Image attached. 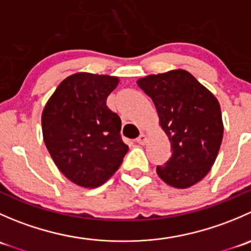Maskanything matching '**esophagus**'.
Wrapping results in <instances>:
<instances>
[{"label": "esophagus", "mask_w": 251, "mask_h": 251, "mask_svg": "<svg viewBox=\"0 0 251 251\" xmlns=\"http://www.w3.org/2000/svg\"><path fill=\"white\" fill-rule=\"evenodd\" d=\"M146 142H147V136L143 135V133H141V135L136 138V143L138 144H144Z\"/></svg>", "instance_id": "1"}]
</instances>
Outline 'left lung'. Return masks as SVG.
Instances as JSON below:
<instances>
[{"instance_id": "obj_1", "label": "left lung", "mask_w": 251, "mask_h": 251, "mask_svg": "<svg viewBox=\"0 0 251 251\" xmlns=\"http://www.w3.org/2000/svg\"><path fill=\"white\" fill-rule=\"evenodd\" d=\"M137 85L153 100L173 148L165 165L156 166L158 176L178 189L198 183L211 170L224 137L217 98L183 69L141 77Z\"/></svg>"}]
</instances>
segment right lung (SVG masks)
I'll use <instances>...</instances> for the list:
<instances>
[{"instance_id":"right-lung-1","label":"right lung","mask_w":251,"mask_h":251,"mask_svg":"<svg viewBox=\"0 0 251 251\" xmlns=\"http://www.w3.org/2000/svg\"><path fill=\"white\" fill-rule=\"evenodd\" d=\"M118 76L76 73L59 83L42 110L44 142L68 179L95 188L110 178L128 147L120 137L121 120L107 107Z\"/></svg>"}]
</instances>
